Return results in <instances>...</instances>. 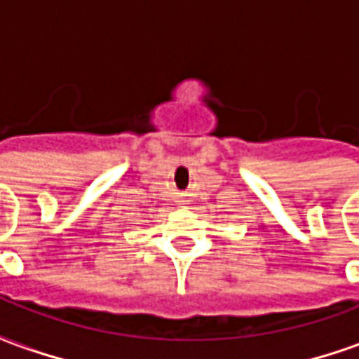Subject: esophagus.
<instances>
[{
    "label": "esophagus",
    "mask_w": 359,
    "mask_h": 359,
    "mask_svg": "<svg viewBox=\"0 0 359 359\" xmlns=\"http://www.w3.org/2000/svg\"><path fill=\"white\" fill-rule=\"evenodd\" d=\"M179 203H180V205H187V203H188L187 196H179Z\"/></svg>",
    "instance_id": "34e87169"
}]
</instances>
